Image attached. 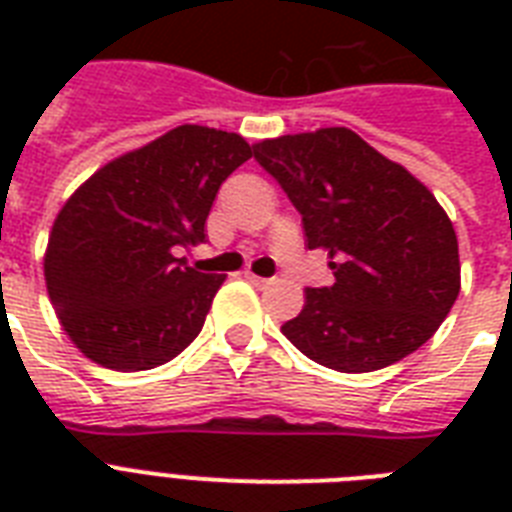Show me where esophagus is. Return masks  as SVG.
<instances>
[{"instance_id":"obj_1","label":"esophagus","mask_w":512,"mask_h":512,"mask_svg":"<svg viewBox=\"0 0 512 512\" xmlns=\"http://www.w3.org/2000/svg\"><path fill=\"white\" fill-rule=\"evenodd\" d=\"M244 279L252 281V284H255V287H265V284H268V279H263V276H255V273H252V271L244 273Z\"/></svg>"}]
</instances>
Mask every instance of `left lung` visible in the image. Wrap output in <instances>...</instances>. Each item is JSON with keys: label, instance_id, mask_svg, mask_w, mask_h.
Listing matches in <instances>:
<instances>
[{"label": "left lung", "instance_id": "8db88e82", "mask_svg": "<svg viewBox=\"0 0 512 512\" xmlns=\"http://www.w3.org/2000/svg\"><path fill=\"white\" fill-rule=\"evenodd\" d=\"M255 159L303 215L335 284L305 289L281 332L335 372L361 374L428 342L460 295L457 233L428 185L348 127L255 143Z\"/></svg>", "mask_w": 512, "mask_h": 512}]
</instances>
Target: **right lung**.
Returning <instances> with one entry per match:
<instances>
[{
  "instance_id": "obj_1",
  "label": "right lung",
  "mask_w": 512,
  "mask_h": 512,
  "mask_svg": "<svg viewBox=\"0 0 512 512\" xmlns=\"http://www.w3.org/2000/svg\"><path fill=\"white\" fill-rule=\"evenodd\" d=\"M247 140L180 124L116 156L60 207L44 281L60 327L95 364L143 372L199 335L223 273L175 257L201 244L217 188L252 156Z\"/></svg>"
}]
</instances>
